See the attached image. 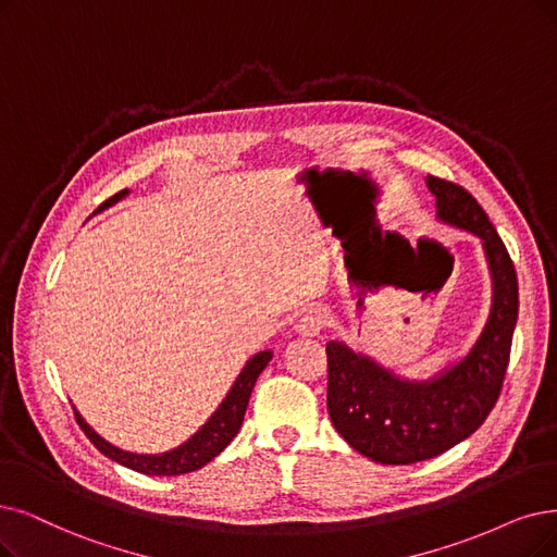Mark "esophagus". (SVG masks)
<instances>
[{"mask_svg": "<svg viewBox=\"0 0 557 557\" xmlns=\"http://www.w3.org/2000/svg\"><path fill=\"white\" fill-rule=\"evenodd\" d=\"M324 324H326V310L320 306H313V308H306L301 313L297 322V331L301 336H320Z\"/></svg>", "mask_w": 557, "mask_h": 557, "instance_id": "obj_1", "label": "esophagus"}]
</instances>
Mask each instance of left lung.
<instances>
[{
	"label": "left lung",
	"mask_w": 557,
	"mask_h": 557,
	"mask_svg": "<svg viewBox=\"0 0 557 557\" xmlns=\"http://www.w3.org/2000/svg\"><path fill=\"white\" fill-rule=\"evenodd\" d=\"M436 219L482 239L492 272V310L471 351L425 382L393 374L345 343L326 345V409L333 428L376 463H416L469 438L494 409L519 315V283L500 235L463 187L428 175Z\"/></svg>",
	"instance_id": "obj_1"
}]
</instances>
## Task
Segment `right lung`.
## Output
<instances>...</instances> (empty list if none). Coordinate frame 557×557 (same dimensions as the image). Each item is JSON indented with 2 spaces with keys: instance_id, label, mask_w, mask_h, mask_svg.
Returning a JSON list of instances; mask_svg holds the SVG:
<instances>
[{
  "instance_id": "1",
  "label": "right lung",
  "mask_w": 557,
  "mask_h": 557,
  "mask_svg": "<svg viewBox=\"0 0 557 557\" xmlns=\"http://www.w3.org/2000/svg\"><path fill=\"white\" fill-rule=\"evenodd\" d=\"M125 196H127V189L114 194L109 201H104L100 206V210L119 203ZM270 361H272L270 349L258 351L256 356H251L247 366L242 368L235 384L231 386L228 395L224 397V403L216 407V411L208 418L206 425L198 430L191 438H187L183 446H177L162 455H137V453L121 450L116 446H111L109 441H104L100 434H96L91 428H88L86 420L77 413V409H75V418L79 422V428L84 430V434L88 436V441H91L104 457L125 466V469H132V471L144 473V475H185V473L203 469L208 461H212L235 438V434L242 428L244 411H247L256 380Z\"/></svg>"
}]
</instances>
